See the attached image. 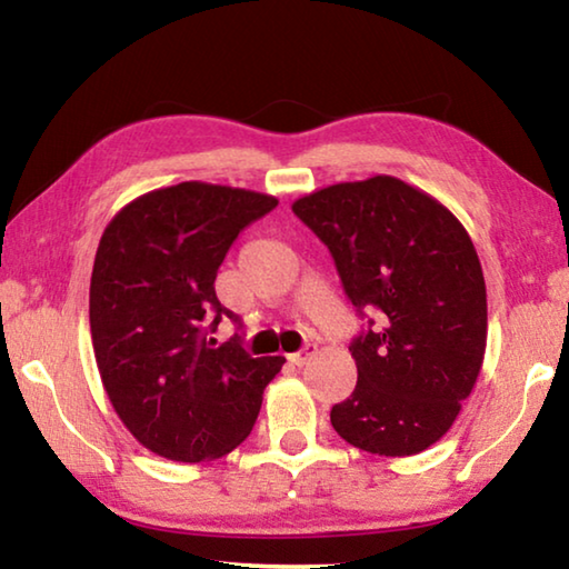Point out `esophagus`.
Segmentation results:
<instances>
[{
    "label": "esophagus",
    "instance_id": "1",
    "mask_svg": "<svg viewBox=\"0 0 569 569\" xmlns=\"http://www.w3.org/2000/svg\"><path fill=\"white\" fill-rule=\"evenodd\" d=\"M316 353V346L313 343H308L306 349H301V351H296V353H288V361H291L293 366H303L308 359H311V356Z\"/></svg>",
    "mask_w": 569,
    "mask_h": 569
}]
</instances>
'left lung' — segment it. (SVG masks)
Listing matches in <instances>:
<instances>
[{
  "instance_id": "obj_1",
  "label": "left lung",
  "mask_w": 569,
  "mask_h": 569,
  "mask_svg": "<svg viewBox=\"0 0 569 569\" xmlns=\"http://www.w3.org/2000/svg\"><path fill=\"white\" fill-rule=\"evenodd\" d=\"M293 213L331 250L369 329L351 341L353 393L331 409L349 445L411 457L447 435L487 349V288L475 243L449 210L391 176L298 198Z\"/></svg>"
}]
</instances>
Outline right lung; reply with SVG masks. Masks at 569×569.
Masks as SVG:
<instances>
[{"mask_svg": "<svg viewBox=\"0 0 569 569\" xmlns=\"http://www.w3.org/2000/svg\"><path fill=\"white\" fill-rule=\"evenodd\" d=\"M278 206L263 192L180 182L134 198L100 238L90 281L92 349L114 411L142 447L172 461L233 451L258 419L283 356L240 336L216 346V276L240 230Z\"/></svg>", "mask_w": 569, "mask_h": 569, "instance_id": "add662e5", "label": "right lung"}]
</instances>
